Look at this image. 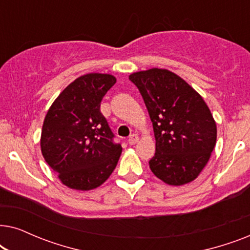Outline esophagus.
<instances>
[{
  "label": "esophagus",
  "instance_id": "obj_1",
  "mask_svg": "<svg viewBox=\"0 0 250 250\" xmlns=\"http://www.w3.org/2000/svg\"><path fill=\"white\" fill-rule=\"evenodd\" d=\"M139 141V136H138V134H132V135H129V138H128V143L131 146H133V145H135L136 142Z\"/></svg>",
  "mask_w": 250,
  "mask_h": 250
}]
</instances>
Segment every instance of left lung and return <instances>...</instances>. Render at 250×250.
Segmentation results:
<instances>
[{
	"label": "left lung",
	"instance_id": "1",
	"mask_svg": "<svg viewBox=\"0 0 250 250\" xmlns=\"http://www.w3.org/2000/svg\"><path fill=\"white\" fill-rule=\"evenodd\" d=\"M139 88L156 139L151 172L169 186L192 182L216 145L213 115L198 92L167 69L151 68L128 76Z\"/></svg>",
	"mask_w": 250,
	"mask_h": 250
}]
</instances>
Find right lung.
I'll use <instances>...</instances> for the list:
<instances>
[{
  "label": "right lung",
  "instance_id": "1",
  "mask_svg": "<svg viewBox=\"0 0 250 250\" xmlns=\"http://www.w3.org/2000/svg\"><path fill=\"white\" fill-rule=\"evenodd\" d=\"M116 83L110 74L78 77L61 92L44 118L41 150L61 183L74 190L100 187L117 165L122 146L100 111L102 98Z\"/></svg>",
  "mask_w": 250,
  "mask_h": 250
}]
</instances>
